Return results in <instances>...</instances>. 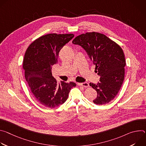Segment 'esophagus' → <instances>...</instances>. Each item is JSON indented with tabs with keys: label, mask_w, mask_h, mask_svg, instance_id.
<instances>
[{
	"label": "esophagus",
	"mask_w": 146,
	"mask_h": 146,
	"mask_svg": "<svg viewBox=\"0 0 146 146\" xmlns=\"http://www.w3.org/2000/svg\"><path fill=\"white\" fill-rule=\"evenodd\" d=\"M77 85L80 87H82L84 88H87L89 87V84L88 82H82V83H77Z\"/></svg>",
	"instance_id": "esophagus-1"
}]
</instances>
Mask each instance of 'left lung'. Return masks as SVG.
Here are the masks:
<instances>
[{"instance_id": "8db88e82", "label": "left lung", "mask_w": 146, "mask_h": 146, "mask_svg": "<svg viewBox=\"0 0 146 146\" xmlns=\"http://www.w3.org/2000/svg\"><path fill=\"white\" fill-rule=\"evenodd\" d=\"M74 44L85 50L100 76L97 84L90 83L96 91L97 105L109 103L118 93L124 80L126 62L121 47L106 35L98 32H87L76 37Z\"/></svg>"}]
</instances>
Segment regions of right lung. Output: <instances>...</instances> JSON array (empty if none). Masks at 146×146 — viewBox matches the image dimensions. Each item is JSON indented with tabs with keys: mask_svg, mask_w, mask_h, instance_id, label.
I'll return each mask as SVG.
<instances>
[{
	"mask_svg": "<svg viewBox=\"0 0 146 146\" xmlns=\"http://www.w3.org/2000/svg\"><path fill=\"white\" fill-rule=\"evenodd\" d=\"M72 33H50L35 40L28 47L23 60V69L29 88L43 106L54 108L67 100L74 82L57 81L52 76V66L57 63L60 50L74 37Z\"/></svg>",
	"mask_w": 146,
	"mask_h": 146,
	"instance_id": "add662e5",
	"label": "right lung"
}]
</instances>
